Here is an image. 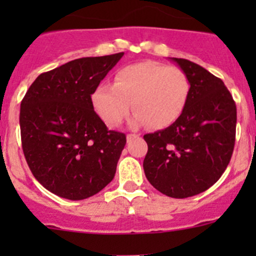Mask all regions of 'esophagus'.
I'll use <instances>...</instances> for the list:
<instances>
[{
  "label": "esophagus",
  "instance_id": "34e87169",
  "mask_svg": "<svg viewBox=\"0 0 256 256\" xmlns=\"http://www.w3.org/2000/svg\"><path fill=\"white\" fill-rule=\"evenodd\" d=\"M138 134H128V136H126V140H128V142H130V141H132L134 138H138Z\"/></svg>",
  "mask_w": 256,
  "mask_h": 256
}]
</instances>
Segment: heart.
I'll return each mask as SVG.
<instances>
[{"instance_id":"b5f03b06","label":"heart","mask_w":256,"mask_h":256,"mask_svg":"<svg viewBox=\"0 0 256 256\" xmlns=\"http://www.w3.org/2000/svg\"><path fill=\"white\" fill-rule=\"evenodd\" d=\"M190 95V80L182 69L146 60L120 69L114 84L99 82L92 102L109 125H116L128 115L131 102L135 125L164 128L180 118Z\"/></svg>"}]
</instances>
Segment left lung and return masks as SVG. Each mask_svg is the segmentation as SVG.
Returning <instances> with one entry per match:
<instances>
[{
  "instance_id": "1",
  "label": "left lung",
  "mask_w": 256,
  "mask_h": 256,
  "mask_svg": "<svg viewBox=\"0 0 256 256\" xmlns=\"http://www.w3.org/2000/svg\"><path fill=\"white\" fill-rule=\"evenodd\" d=\"M171 60L190 80V100L176 122L144 136V171L161 193L187 198L207 190L226 171L236 144V106L223 80L187 59Z\"/></svg>"
}]
</instances>
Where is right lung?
<instances>
[{
    "instance_id": "obj_1",
    "label": "right lung",
    "mask_w": 256,
    "mask_h": 256,
    "mask_svg": "<svg viewBox=\"0 0 256 256\" xmlns=\"http://www.w3.org/2000/svg\"><path fill=\"white\" fill-rule=\"evenodd\" d=\"M124 53L86 56L42 73L20 102V140L28 167L49 192L70 200L112 180L125 134L108 130L92 94Z\"/></svg>"
}]
</instances>
